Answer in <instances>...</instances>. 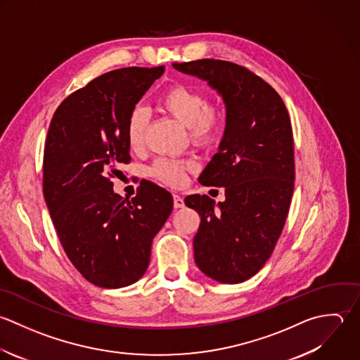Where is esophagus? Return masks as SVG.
<instances>
[{
  "mask_svg": "<svg viewBox=\"0 0 360 360\" xmlns=\"http://www.w3.org/2000/svg\"><path fill=\"white\" fill-rule=\"evenodd\" d=\"M185 203H184V198H181L179 195H174V207L175 209H181L184 207Z\"/></svg>",
  "mask_w": 360,
  "mask_h": 360,
  "instance_id": "1",
  "label": "esophagus"
}]
</instances>
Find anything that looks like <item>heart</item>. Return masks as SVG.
<instances>
[{
    "label": "heart",
    "instance_id": "obj_1",
    "mask_svg": "<svg viewBox=\"0 0 360 360\" xmlns=\"http://www.w3.org/2000/svg\"><path fill=\"white\" fill-rule=\"evenodd\" d=\"M158 108L179 124L188 127L189 139L195 146L207 147L213 144L221 133V108L207 103L205 95L193 86L182 84L169 86L160 96ZM147 124L148 117L143 109H134L130 113L126 126V139L133 151H139L144 146ZM195 167L193 161L161 158L153 165L151 174L168 185L178 186L184 184L186 171L195 169Z\"/></svg>",
    "mask_w": 360,
    "mask_h": 360
}]
</instances>
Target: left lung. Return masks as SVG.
Returning a JSON list of instances; mask_svg holds the SVG:
<instances>
[{"label": "left lung", "mask_w": 360, "mask_h": 360, "mask_svg": "<svg viewBox=\"0 0 360 360\" xmlns=\"http://www.w3.org/2000/svg\"><path fill=\"white\" fill-rule=\"evenodd\" d=\"M221 96L226 127L217 153L199 176L224 188L226 200L189 195L200 216L195 262L210 279L241 283L265 265L283 230L295 189L293 131L279 94L250 70L223 60L172 63Z\"/></svg>", "instance_id": "8db88e82"}]
</instances>
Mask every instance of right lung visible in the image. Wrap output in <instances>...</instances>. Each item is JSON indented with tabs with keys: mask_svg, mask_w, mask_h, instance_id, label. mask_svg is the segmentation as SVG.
I'll return each instance as SVG.
<instances>
[{
	"mask_svg": "<svg viewBox=\"0 0 360 360\" xmlns=\"http://www.w3.org/2000/svg\"><path fill=\"white\" fill-rule=\"evenodd\" d=\"M162 74L164 67L109 71L65 98L50 122L44 202L68 259L99 288H124L146 274L174 207L172 195L150 181L129 200L109 179L130 162L129 116Z\"/></svg>",
	"mask_w": 360,
	"mask_h": 360,
	"instance_id": "1",
	"label": "right lung"
}]
</instances>
